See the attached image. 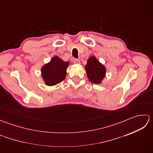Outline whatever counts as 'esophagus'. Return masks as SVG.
<instances>
[{
	"mask_svg": "<svg viewBox=\"0 0 153 153\" xmlns=\"http://www.w3.org/2000/svg\"><path fill=\"white\" fill-rule=\"evenodd\" d=\"M74 62L75 64H79L80 60L79 59H77V58H75V59H74Z\"/></svg>",
	"mask_w": 153,
	"mask_h": 153,
	"instance_id": "esophagus-1",
	"label": "esophagus"
}]
</instances>
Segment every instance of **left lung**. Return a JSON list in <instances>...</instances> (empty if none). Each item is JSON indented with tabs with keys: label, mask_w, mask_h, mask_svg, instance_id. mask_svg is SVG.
I'll list each match as a JSON object with an SVG mask.
<instances>
[{
	"label": "left lung",
	"mask_w": 153,
	"mask_h": 153,
	"mask_svg": "<svg viewBox=\"0 0 153 153\" xmlns=\"http://www.w3.org/2000/svg\"><path fill=\"white\" fill-rule=\"evenodd\" d=\"M85 70L89 79L94 83H100L105 76V66L100 64L95 56H91L87 60Z\"/></svg>",
	"instance_id": "left-lung-1"
}]
</instances>
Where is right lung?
Instances as JSON below:
<instances>
[{"label": "right lung", "mask_w": 153, "mask_h": 153, "mask_svg": "<svg viewBox=\"0 0 153 153\" xmlns=\"http://www.w3.org/2000/svg\"><path fill=\"white\" fill-rule=\"evenodd\" d=\"M69 62L62 60L59 57L54 56L49 63L42 68L43 78L47 85H54L62 82L66 75V69Z\"/></svg>", "instance_id": "add662e5"}]
</instances>
